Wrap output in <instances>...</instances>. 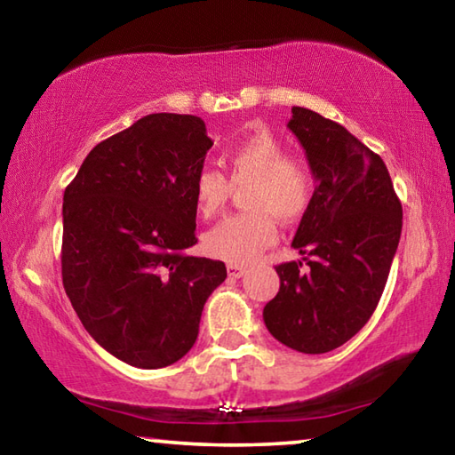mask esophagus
Segmentation results:
<instances>
[{"label": "esophagus", "instance_id": "obj_1", "mask_svg": "<svg viewBox=\"0 0 455 455\" xmlns=\"http://www.w3.org/2000/svg\"><path fill=\"white\" fill-rule=\"evenodd\" d=\"M227 273H228L230 279H241V276L246 273V268L243 265H228Z\"/></svg>", "mask_w": 455, "mask_h": 455}]
</instances>
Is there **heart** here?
Listing matches in <instances>:
<instances>
[{
    "mask_svg": "<svg viewBox=\"0 0 455 455\" xmlns=\"http://www.w3.org/2000/svg\"><path fill=\"white\" fill-rule=\"evenodd\" d=\"M227 179L204 168L192 182V200L203 219H212L230 196V187L241 188L246 212L228 217L203 238L209 257L230 265L252 263L268 249L279 230L276 220L295 222L309 211L315 196V176L309 164L287 158V146L265 126H255L222 152Z\"/></svg>",
    "mask_w": 455,
    "mask_h": 455,
    "instance_id": "obj_1",
    "label": "heart"
}]
</instances>
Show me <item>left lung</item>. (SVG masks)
Returning a JSON list of instances; mask_svg holds the SVG:
<instances>
[{
	"label": "left lung",
	"mask_w": 455,
	"mask_h": 455,
	"mask_svg": "<svg viewBox=\"0 0 455 455\" xmlns=\"http://www.w3.org/2000/svg\"><path fill=\"white\" fill-rule=\"evenodd\" d=\"M291 112L287 126L317 187L292 238L303 259L275 267L281 287L263 319L276 341L317 355L341 347L373 315L403 212L381 156L317 112L301 106Z\"/></svg>",
	"instance_id": "1"
}]
</instances>
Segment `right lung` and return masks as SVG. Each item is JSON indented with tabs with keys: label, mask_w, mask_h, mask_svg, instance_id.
I'll list each match as a JSON object with an SVG mask.
<instances>
[{
	"label": "right lung",
	"mask_w": 455,
	"mask_h": 455,
	"mask_svg": "<svg viewBox=\"0 0 455 455\" xmlns=\"http://www.w3.org/2000/svg\"><path fill=\"white\" fill-rule=\"evenodd\" d=\"M212 146L190 114H148L106 138L64 192L61 281L84 329L140 369L172 365L227 279L196 244L192 182Z\"/></svg>",
	"instance_id": "1"
}]
</instances>
